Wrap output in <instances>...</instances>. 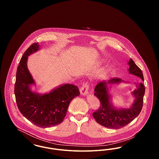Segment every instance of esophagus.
<instances>
[{
    "label": "esophagus",
    "instance_id": "obj_1",
    "mask_svg": "<svg viewBox=\"0 0 159 159\" xmlns=\"http://www.w3.org/2000/svg\"><path fill=\"white\" fill-rule=\"evenodd\" d=\"M89 84L88 82H85L83 83L82 86H81L80 89V93L83 95H86L88 93V90H89Z\"/></svg>",
    "mask_w": 159,
    "mask_h": 159
}]
</instances>
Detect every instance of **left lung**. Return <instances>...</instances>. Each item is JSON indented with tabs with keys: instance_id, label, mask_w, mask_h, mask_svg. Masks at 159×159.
I'll use <instances>...</instances> for the list:
<instances>
[{
	"instance_id": "obj_1",
	"label": "left lung",
	"mask_w": 159,
	"mask_h": 159,
	"mask_svg": "<svg viewBox=\"0 0 159 159\" xmlns=\"http://www.w3.org/2000/svg\"><path fill=\"white\" fill-rule=\"evenodd\" d=\"M128 64L130 66L129 73L144 80L143 72L134 61L130 59ZM121 81V79L119 77H114L107 82H99L95 88L94 95L100 101V106L98 109L93 113V116L97 123L108 128L117 129L126 126L139 114L143 106L145 87L143 83H140L136 85L138 89L132 93L136 99L131 108L120 110L114 108L109 102L110 96L107 91V84L119 83Z\"/></svg>"
}]
</instances>
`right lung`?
I'll use <instances>...</instances> for the list:
<instances>
[{"instance_id": "add662e5", "label": "right lung", "mask_w": 159, "mask_h": 159, "mask_svg": "<svg viewBox=\"0 0 159 159\" xmlns=\"http://www.w3.org/2000/svg\"><path fill=\"white\" fill-rule=\"evenodd\" d=\"M39 46L38 42L34 43L23 54L16 70L14 93L20 113L36 126L45 128L63 121L70 102L80 92L77 86L70 84L43 95L31 92L29 85L34 82L27 67V60Z\"/></svg>"}]
</instances>
